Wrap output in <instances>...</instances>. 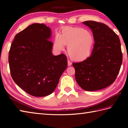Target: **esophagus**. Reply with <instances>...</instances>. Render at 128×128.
Returning a JSON list of instances; mask_svg holds the SVG:
<instances>
[{"label": "esophagus", "instance_id": "1", "mask_svg": "<svg viewBox=\"0 0 128 128\" xmlns=\"http://www.w3.org/2000/svg\"><path fill=\"white\" fill-rule=\"evenodd\" d=\"M72 62H70L69 60H68V66H72Z\"/></svg>", "mask_w": 128, "mask_h": 128}]
</instances>
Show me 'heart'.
Instances as JSON below:
<instances>
[{"label":"heart","instance_id":"1","mask_svg":"<svg viewBox=\"0 0 128 128\" xmlns=\"http://www.w3.org/2000/svg\"><path fill=\"white\" fill-rule=\"evenodd\" d=\"M94 36L82 28L66 27L61 34H57L54 39V47L56 50H64V45L68 46V53L74 61L81 62L88 59L94 47Z\"/></svg>","mask_w":128,"mask_h":128}]
</instances>
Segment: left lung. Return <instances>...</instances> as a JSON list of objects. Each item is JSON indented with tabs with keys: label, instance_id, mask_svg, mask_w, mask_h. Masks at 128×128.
I'll return each mask as SVG.
<instances>
[{
	"label": "left lung",
	"instance_id": "left-lung-1",
	"mask_svg": "<svg viewBox=\"0 0 128 128\" xmlns=\"http://www.w3.org/2000/svg\"><path fill=\"white\" fill-rule=\"evenodd\" d=\"M91 30L95 40L91 56L85 60L74 62L75 80L85 91H94L114 82L122 63L119 37L104 24L94 21L82 22Z\"/></svg>",
	"mask_w": 128,
	"mask_h": 128
}]
</instances>
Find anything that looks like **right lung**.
Wrapping results in <instances>:
<instances>
[{"label":"right lung","mask_w":128,"mask_h":128,"mask_svg":"<svg viewBox=\"0 0 128 128\" xmlns=\"http://www.w3.org/2000/svg\"><path fill=\"white\" fill-rule=\"evenodd\" d=\"M51 29L33 24L16 35L11 45L9 63L14 82L35 97L51 94L66 69V56H54Z\"/></svg>","instance_id":"add662e5"}]
</instances>
